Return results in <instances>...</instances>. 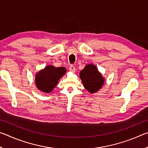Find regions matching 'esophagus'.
Wrapping results in <instances>:
<instances>
[{
    "label": "esophagus",
    "instance_id": "34e87169",
    "mask_svg": "<svg viewBox=\"0 0 148 148\" xmlns=\"http://www.w3.org/2000/svg\"><path fill=\"white\" fill-rule=\"evenodd\" d=\"M69 70L71 72H74L75 71H76V68H75V66H73V65H71V66H69Z\"/></svg>",
    "mask_w": 148,
    "mask_h": 148
}]
</instances>
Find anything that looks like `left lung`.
<instances>
[{
    "label": "left lung",
    "mask_w": 148,
    "mask_h": 148,
    "mask_svg": "<svg viewBox=\"0 0 148 148\" xmlns=\"http://www.w3.org/2000/svg\"><path fill=\"white\" fill-rule=\"evenodd\" d=\"M79 77L85 88L91 93H95L103 86L104 78L95 65L87 64L79 73Z\"/></svg>",
    "instance_id": "left-lung-1"
}]
</instances>
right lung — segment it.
<instances>
[{"instance_id": "right-lung-1", "label": "right lung", "mask_w": 148, "mask_h": 148, "mask_svg": "<svg viewBox=\"0 0 148 148\" xmlns=\"http://www.w3.org/2000/svg\"><path fill=\"white\" fill-rule=\"evenodd\" d=\"M66 71L64 67L46 66L40 71L35 76L36 86L41 91L49 93L57 85L59 79Z\"/></svg>"}]
</instances>
